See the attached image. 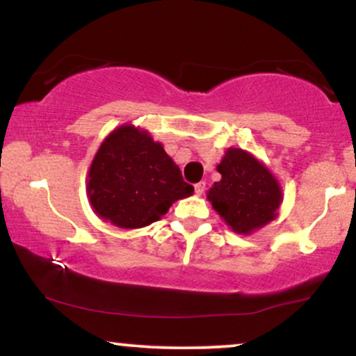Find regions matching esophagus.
<instances>
[{
	"label": "esophagus",
	"instance_id": "1",
	"mask_svg": "<svg viewBox=\"0 0 356 356\" xmlns=\"http://www.w3.org/2000/svg\"><path fill=\"white\" fill-rule=\"evenodd\" d=\"M204 189H206V181H200V183L195 184V191H196L197 196H201L202 193H204Z\"/></svg>",
	"mask_w": 356,
	"mask_h": 356
}]
</instances>
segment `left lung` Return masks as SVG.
Returning a JSON list of instances; mask_svg holds the SVG:
<instances>
[{"label": "left lung", "instance_id": "1", "mask_svg": "<svg viewBox=\"0 0 356 356\" xmlns=\"http://www.w3.org/2000/svg\"><path fill=\"white\" fill-rule=\"evenodd\" d=\"M218 172L222 178L207 191V200L234 232L252 234L276 218L283 193L278 179L261 161L232 147L225 152Z\"/></svg>", "mask_w": 356, "mask_h": 356}]
</instances>
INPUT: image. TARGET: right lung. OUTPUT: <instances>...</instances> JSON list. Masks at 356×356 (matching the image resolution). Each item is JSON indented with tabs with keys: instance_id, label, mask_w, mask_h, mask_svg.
<instances>
[{
	"instance_id": "1",
	"label": "right lung",
	"mask_w": 356,
	"mask_h": 356,
	"mask_svg": "<svg viewBox=\"0 0 356 356\" xmlns=\"http://www.w3.org/2000/svg\"><path fill=\"white\" fill-rule=\"evenodd\" d=\"M193 191L163 145L131 124L104 138L88 172L91 207L98 218L121 229L155 222Z\"/></svg>"
}]
</instances>
